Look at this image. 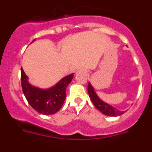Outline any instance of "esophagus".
<instances>
[{"mask_svg": "<svg viewBox=\"0 0 152 152\" xmlns=\"http://www.w3.org/2000/svg\"><path fill=\"white\" fill-rule=\"evenodd\" d=\"M85 72V70L83 69V68H80V69H78L77 71V74H81V73H84Z\"/></svg>", "mask_w": 152, "mask_h": 152, "instance_id": "obj_1", "label": "esophagus"}]
</instances>
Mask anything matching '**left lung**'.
Returning a JSON list of instances; mask_svg holds the SVG:
<instances>
[{
	"label": "left lung",
	"mask_w": 152,
	"mask_h": 152,
	"mask_svg": "<svg viewBox=\"0 0 152 152\" xmlns=\"http://www.w3.org/2000/svg\"><path fill=\"white\" fill-rule=\"evenodd\" d=\"M88 94H89V96L91 97V101L93 102L94 105L95 106L97 110L100 111L101 113H103L104 115H107V116H120L122 114L124 113L126 111H121L117 110L116 108H115L113 106L110 105L106 102L103 101V100L100 99L98 95L96 94V91H94V88L92 86V84H91V82H89L88 87Z\"/></svg>",
	"instance_id": "left-lung-1"
}]
</instances>
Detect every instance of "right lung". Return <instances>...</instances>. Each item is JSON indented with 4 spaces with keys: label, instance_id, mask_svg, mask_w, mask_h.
Masks as SVG:
<instances>
[{
    "label": "right lung",
    "instance_id": "add662e5",
    "mask_svg": "<svg viewBox=\"0 0 152 152\" xmlns=\"http://www.w3.org/2000/svg\"><path fill=\"white\" fill-rule=\"evenodd\" d=\"M73 77L74 73L70 74L50 88H40L29 83L21 68V84L24 96L35 110L43 115L54 114L61 109L66 97V88Z\"/></svg>",
    "mask_w": 152,
    "mask_h": 152
}]
</instances>
